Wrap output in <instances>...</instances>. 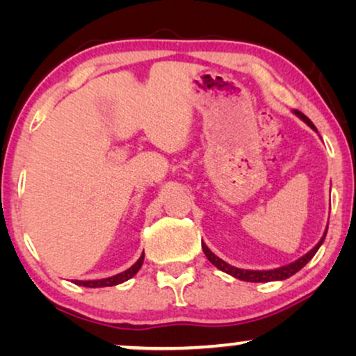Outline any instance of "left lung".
Masks as SVG:
<instances>
[{
    "mask_svg": "<svg viewBox=\"0 0 356 356\" xmlns=\"http://www.w3.org/2000/svg\"><path fill=\"white\" fill-rule=\"evenodd\" d=\"M293 113L298 116V118L301 121H305L306 124L309 126L311 129H314L316 133H318V129H316V126L311 123V120L308 118V116H305L301 111L298 110H293ZM329 225V223H327ZM325 233H327V228H325L324 235L321 236V240L318 241V245H316L313 250H309L308 252H306L305 256L298 257V259L290 262V264H285L282 267H275V269H269V270H250V269H240V267H235L232 264H228V262H225L223 259H220V257L213 254V252L209 250L206 243H202V251L204 254H206V257L209 261L212 262L213 266L217 267L218 270L225 272V274L235 277V279H240V280H245V282H275V280H285L289 279V277H291L293 274H296L300 269H303V267L308 264V262L313 259L316 252H318V250L321 248V245H323L324 240H325Z\"/></svg>",
    "mask_w": 356,
    "mask_h": 356,
    "instance_id": "8db88e82",
    "label": "left lung"
}]
</instances>
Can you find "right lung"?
Masks as SVG:
<instances>
[{
	"label": "right lung",
	"instance_id": "obj_1",
	"mask_svg": "<svg viewBox=\"0 0 356 356\" xmlns=\"http://www.w3.org/2000/svg\"><path fill=\"white\" fill-rule=\"evenodd\" d=\"M143 262H144V252H143V254H140L139 259L136 261L134 264L129 267V269L120 272V274L106 277V279H99V280H72V282H74L76 285L89 286V289H100V286H113V285L123 284V282L129 280L131 277H134L136 274H138V270L140 269V266H143Z\"/></svg>",
	"mask_w": 356,
	"mask_h": 356
}]
</instances>
